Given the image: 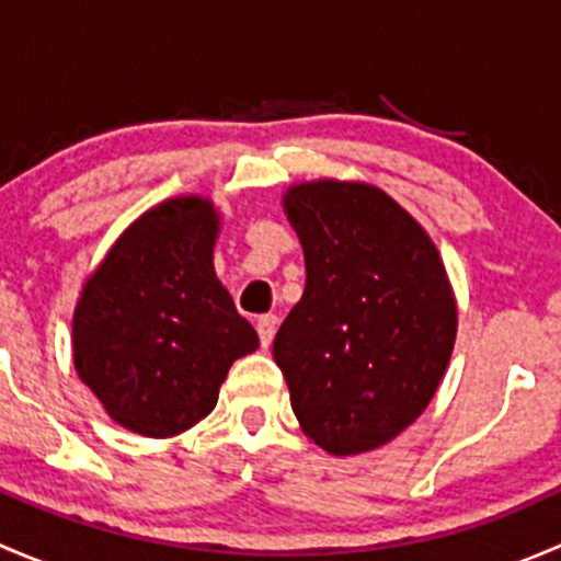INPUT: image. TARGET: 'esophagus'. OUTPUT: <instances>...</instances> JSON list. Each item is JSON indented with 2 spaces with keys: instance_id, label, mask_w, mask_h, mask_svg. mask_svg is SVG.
<instances>
[{
  "instance_id": "obj_1",
  "label": "esophagus",
  "mask_w": 561,
  "mask_h": 561,
  "mask_svg": "<svg viewBox=\"0 0 561 561\" xmlns=\"http://www.w3.org/2000/svg\"><path fill=\"white\" fill-rule=\"evenodd\" d=\"M276 325H279L276 314H263L257 320V336H260V344H263V347H268V344L274 342Z\"/></svg>"
}]
</instances>
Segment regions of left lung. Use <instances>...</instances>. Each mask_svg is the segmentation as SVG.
Listing matches in <instances>:
<instances>
[{
  "instance_id": "8db88e82",
  "label": "left lung",
  "mask_w": 561,
  "mask_h": 561,
  "mask_svg": "<svg viewBox=\"0 0 561 561\" xmlns=\"http://www.w3.org/2000/svg\"><path fill=\"white\" fill-rule=\"evenodd\" d=\"M307 257L304 296L274 339L304 432L333 456L375 450L432 401L456 342L437 247L386 192L314 181L285 195Z\"/></svg>"
}]
</instances>
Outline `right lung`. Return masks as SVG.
Segmentation results:
<instances>
[{"instance_id": "1", "label": "right lung", "mask_w": 561, "mask_h": 561, "mask_svg": "<svg viewBox=\"0 0 561 561\" xmlns=\"http://www.w3.org/2000/svg\"><path fill=\"white\" fill-rule=\"evenodd\" d=\"M217 214L173 197L135 219L83 287L72 317L76 369L107 415L173 437L208 415L257 333L214 276Z\"/></svg>"}]
</instances>
